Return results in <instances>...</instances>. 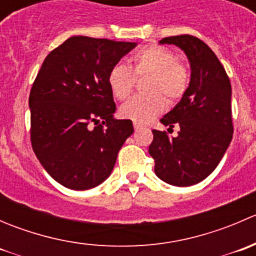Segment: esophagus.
Wrapping results in <instances>:
<instances>
[{
  "mask_svg": "<svg viewBox=\"0 0 256 256\" xmlns=\"http://www.w3.org/2000/svg\"><path fill=\"white\" fill-rule=\"evenodd\" d=\"M134 128H135V131H138V128H141V125L138 122H134Z\"/></svg>",
  "mask_w": 256,
  "mask_h": 256,
  "instance_id": "esophagus-1",
  "label": "esophagus"
}]
</instances>
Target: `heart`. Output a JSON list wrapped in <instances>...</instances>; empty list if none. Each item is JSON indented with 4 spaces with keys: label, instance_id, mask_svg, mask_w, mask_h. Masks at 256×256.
<instances>
[{
    "label": "heart",
    "instance_id": "1",
    "mask_svg": "<svg viewBox=\"0 0 256 256\" xmlns=\"http://www.w3.org/2000/svg\"><path fill=\"white\" fill-rule=\"evenodd\" d=\"M131 69L118 63L108 73V85L118 100H126L135 88V78L148 76L144 80V94L135 95L121 106V116L134 122L144 124L160 115L168 102L183 98L190 82L187 66L178 62V56L170 49L158 46H146L128 58ZM166 97V100L164 98Z\"/></svg>",
    "mask_w": 256,
    "mask_h": 256
}]
</instances>
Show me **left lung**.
Returning a JSON list of instances; mask_svg holds the SVG:
<instances>
[{"label": "left lung", "mask_w": 256, "mask_h": 256, "mask_svg": "<svg viewBox=\"0 0 256 256\" xmlns=\"http://www.w3.org/2000/svg\"><path fill=\"white\" fill-rule=\"evenodd\" d=\"M174 44L187 54L190 82L180 102L161 118L177 138L152 130L148 152L154 160V174L178 187L196 184L216 170L233 138L232 86L226 69L214 52L200 38L174 36L160 40Z\"/></svg>", "instance_id": "8db88e82"}]
</instances>
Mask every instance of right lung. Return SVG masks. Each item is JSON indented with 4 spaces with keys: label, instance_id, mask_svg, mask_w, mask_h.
I'll return each mask as SVG.
<instances>
[{
    "label": "right lung",
    "instance_id": "obj_1",
    "mask_svg": "<svg viewBox=\"0 0 256 256\" xmlns=\"http://www.w3.org/2000/svg\"><path fill=\"white\" fill-rule=\"evenodd\" d=\"M136 43L74 36L50 52L30 94V142L52 178L70 190L96 187L112 174L134 132L116 120L108 73Z\"/></svg>",
    "mask_w": 256,
    "mask_h": 256
}]
</instances>
